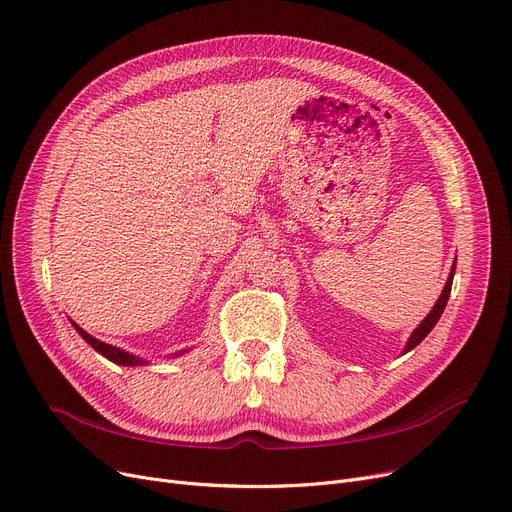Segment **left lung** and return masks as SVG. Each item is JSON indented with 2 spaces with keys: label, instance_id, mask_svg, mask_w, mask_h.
<instances>
[{
  "label": "left lung",
  "instance_id": "1",
  "mask_svg": "<svg viewBox=\"0 0 512 512\" xmlns=\"http://www.w3.org/2000/svg\"><path fill=\"white\" fill-rule=\"evenodd\" d=\"M454 270H456V261H454V265H452V270H450V276H448V280H446V286H444V290H442V294H440V299L436 301V305H434V309L427 313V317L421 321V324L415 328V332L411 334V338H409V342H407V346H405V353H409V351H413V348L434 330V326L438 324V319L442 317V313H444V307H446V303H448V297H450V288H452V278H454Z\"/></svg>",
  "mask_w": 512,
  "mask_h": 512
}]
</instances>
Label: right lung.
I'll use <instances>...</instances> for the list:
<instances>
[{"instance_id": "right-lung-1", "label": "right lung", "mask_w": 512, "mask_h": 512, "mask_svg": "<svg viewBox=\"0 0 512 512\" xmlns=\"http://www.w3.org/2000/svg\"><path fill=\"white\" fill-rule=\"evenodd\" d=\"M72 321V319H70ZM72 326H74V330L83 336V340H87L95 351L99 353V355H103L105 359H110L112 363H118V365H124V367H134V365H147V361L145 359H141V357H134V355H130V353H126V351H122V348H116V346H112V344H105V342H101V340H97V338H93L91 334H87L83 328L80 326H76L74 321H72ZM186 351H180V353H174V355H184Z\"/></svg>"}]
</instances>
